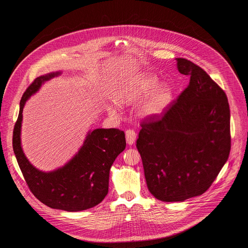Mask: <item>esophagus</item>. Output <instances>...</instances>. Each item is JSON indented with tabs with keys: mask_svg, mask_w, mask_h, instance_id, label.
<instances>
[{
	"mask_svg": "<svg viewBox=\"0 0 248 248\" xmlns=\"http://www.w3.org/2000/svg\"><path fill=\"white\" fill-rule=\"evenodd\" d=\"M125 138H126V143L128 145H132L135 142L136 132L133 129H127L125 131Z\"/></svg>",
	"mask_w": 248,
	"mask_h": 248,
	"instance_id": "obj_1",
	"label": "esophagus"
}]
</instances>
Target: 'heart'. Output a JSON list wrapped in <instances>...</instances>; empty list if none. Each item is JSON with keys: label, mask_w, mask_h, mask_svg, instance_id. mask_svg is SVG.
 Returning <instances> with one entry per match:
<instances>
[{"label": "heart", "mask_w": 248, "mask_h": 248, "mask_svg": "<svg viewBox=\"0 0 248 248\" xmlns=\"http://www.w3.org/2000/svg\"><path fill=\"white\" fill-rule=\"evenodd\" d=\"M158 84L159 78L157 77L140 75L127 83L124 94L126 99L142 98L150 94L141 112L146 118L157 117L163 114L169 107L173 96L172 89L170 85Z\"/></svg>", "instance_id": "1"}]
</instances>
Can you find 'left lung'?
Instances as JSON below:
<instances>
[{
	"label": "left lung",
	"instance_id": "left-lung-1",
	"mask_svg": "<svg viewBox=\"0 0 248 248\" xmlns=\"http://www.w3.org/2000/svg\"><path fill=\"white\" fill-rule=\"evenodd\" d=\"M188 86L160 116L141 123L136 147L147 187L164 202L203 194L231 151L230 106L224 90L192 62L178 58Z\"/></svg>",
	"mask_w": 248,
	"mask_h": 248
}]
</instances>
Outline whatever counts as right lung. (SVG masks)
<instances>
[{
	"label": "right lung",
	"instance_id": "1",
	"mask_svg": "<svg viewBox=\"0 0 248 248\" xmlns=\"http://www.w3.org/2000/svg\"><path fill=\"white\" fill-rule=\"evenodd\" d=\"M60 75L61 72H57L37 78L23 93L14 128L13 148L24 180L35 197L50 208L78 212L98 205L108 194L111 167L124 150L126 142L123 130L96 128L88 132L78 152L62 168L46 172L30 164L20 141L23 107L45 81Z\"/></svg>",
	"mask_w": 248,
	"mask_h": 248
}]
</instances>
